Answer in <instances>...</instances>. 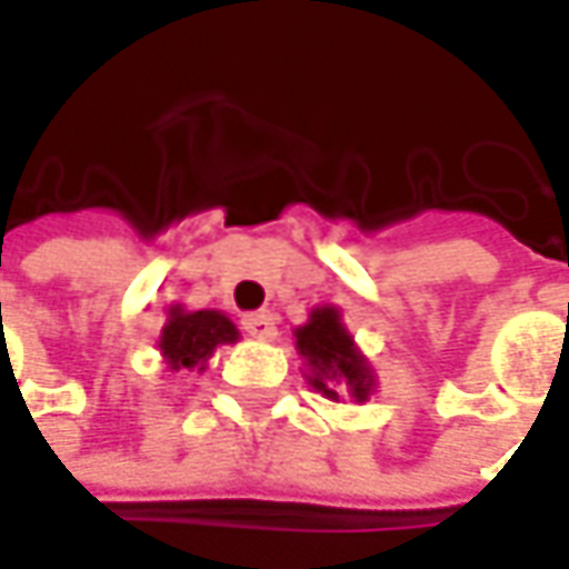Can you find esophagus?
I'll use <instances>...</instances> for the list:
<instances>
[{
	"mask_svg": "<svg viewBox=\"0 0 569 569\" xmlns=\"http://www.w3.org/2000/svg\"><path fill=\"white\" fill-rule=\"evenodd\" d=\"M240 326H243V332H247V336H252V339L269 341L278 336V329H274V313H269V310L247 313V317L240 319Z\"/></svg>",
	"mask_w": 569,
	"mask_h": 569,
	"instance_id": "1",
	"label": "esophagus"
}]
</instances>
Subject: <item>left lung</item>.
Returning <instances> with one entry per match:
<instances>
[{"mask_svg":"<svg viewBox=\"0 0 569 569\" xmlns=\"http://www.w3.org/2000/svg\"><path fill=\"white\" fill-rule=\"evenodd\" d=\"M297 351L307 361V382L326 399L339 402V396H351L355 402H367L373 392V370L358 351L351 332L345 329L336 307H317L310 319L295 329Z\"/></svg>","mask_w":569,"mask_h":569,"instance_id":"obj_1","label":"left lung"}]
</instances>
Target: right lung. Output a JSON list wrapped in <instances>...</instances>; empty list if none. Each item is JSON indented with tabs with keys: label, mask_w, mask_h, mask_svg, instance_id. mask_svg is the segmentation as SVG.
Listing matches in <instances>:
<instances>
[{
	"label": "right lung",
	"mask_w": 569,
	"mask_h": 569,
	"mask_svg": "<svg viewBox=\"0 0 569 569\" xmlns=\"http://www.w3.org/2000/svg\"><path fill=\"white\" fill-rule=\"evenodd\" d=\"M240 339L237 326L218 310H183L170 307L167 326L161 329V355L170 370H206L208 358L218 345H233Z\"/></svg>",
	"instance_id": "obj_1"
}]
</instances>
